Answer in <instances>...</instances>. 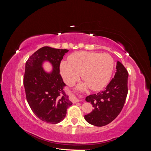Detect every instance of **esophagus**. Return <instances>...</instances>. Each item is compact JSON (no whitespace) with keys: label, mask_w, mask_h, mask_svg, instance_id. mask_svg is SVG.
I'll list each match as a JSON object with an SVG mask.
<instances>
[{"label":"esophagus","mask_w":151,"mask_h":151,"mask_svg":"<svg viewBox=\"0 0 151 151\" xmlns=\"http://www.w3.org/2000/svg\"><path fill=\"white\" fill-rule=\"evenodd\" d=\"M69 98H70V99L71 100V101L74 103H77V102H79V101H80L81 100L79 99H78L77 98L76 96L74 95V94H70V96H69Z\"/></svg>","instance_id":"34e87169"}]
</instances>
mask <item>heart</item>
<instances>
[{"label":"heart","mask_w":151,"mask_h":151,"mask_svg":"<svg viewBox=\"0 0 151 151\" xmlns=\"http://www.w3.org/2000/svg\"><path fill=\"white\" fill-rule=\"evenodd\" d=\"M68 62L61 63V75L67 84L72 85L81 74L84 82L78 86L80 89L88 87L93 91L101 89L110 79L114 67L113 58L106 53L76 52L69 57Z\"/></svg>","instance_id":"heart-1"}]
</instances>
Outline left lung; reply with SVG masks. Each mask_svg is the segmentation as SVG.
I'll return each instance as SVG.
<instances>
[{
  "instance_id": "obj_1",
  "label": "left lung",
  "mask_w": 151,
  "mask_h": 151,
  "mask_svg": "<svg viewBox=\"0 0 151 151\" xmlns=\"http://www.w3.org/2000/svg\"><path fill=\"white\" fill-rule=\"evenodd\" d=\"M116 72L104 91L91 94L86 101L91 103L94 109L84 116L90 124L103 127L114 120L124 106L128 93L129 73L121 62L117 61Z\"/></svg>"
}]
</instances>
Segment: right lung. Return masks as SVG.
Here are the masks:
<instances>
[{
  "label": "right lung",
  "mask_w": 151,
  "mask_h": 151,
  "mask_svg": "<svg viewBox=\"0 0 151 151\" xmlns=\"http://www.w3.org/2000/svg\"><path fill=\"white\" fill-rule=\"evenodd\" d=\"M67 49L43 47L35 52L26 62L23 83L26 96L35 115L45 122L55 124L66 116L72 104L63 89L65 86L60 74V63ZM46 61L52 65L48 73L43 68Z\"/></svg>",
  "instance_id": "right-lung-1"
}]
</instances>
